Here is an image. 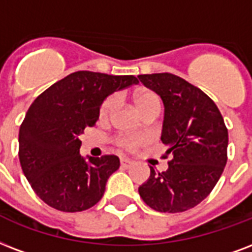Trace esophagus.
I'll return each mask as SVG.
<instances>
[{"label":"esophagus","mask_w":252,"mask_h":252,"mask_svg":"<svg viewBox=\"0 0 252 252\" xmlns=\"http://www.w3.org/2000/svg\"><path fill=\"white\" fill-rule=\"evenodd\" d=\"M120 162H122V166H124V168H130L132 164H133V162H132L130 160H128V158H122Z\"/></svg>","instance_id":"obj_1"}]
</instances>
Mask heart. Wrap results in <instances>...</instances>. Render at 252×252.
Listing matches in <instances>:
<instances>
[{"instance_id":"obj_1","label":"heart","mask_w":252,"mask_h":252,"mask_svg":"<svg viewBox=\"0 0 252 252\" xmlns=\"http://www.w3.org/2000/svg\"><path fill=\"white\" fill-rule=\"evenodd\" d=\"M118 95L108 96L103 101V104L100 107V118L108 119L112 115L113 111L116 109V107H118ZM134 103H136L137 108L140 109V112L143 113V115H147L151 111H160L161 109V101L158 95H157L156 92L148 91V90L137 92L134 95ZM144 143H145L144 137H141V136H133V134H123V136H119L118 139H116V144H118L119 147L126 148V149H129V151H133L136 148H139Z\"/></svg>"}]
</instances>
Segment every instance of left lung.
<instances>
[{
	"label": "left lung",
	"mask_w": 252,
	"mask_h": 252,
	"mask_svg": "<svg viewBox=\"0 0 252 252\" xmlns=\"http://www.w3.org/2000/svg\"><path fill=\"white\" fill-rule=\"evenodd\" d=\"M161 96L165 107L161 141L172 155L169 168L156 172L139 188L153 210L182 213L202 202L220 180L227 162L228 133L210 97L177 75L161 72L137 76Z\"/></svg>",
	"instance_id": "1"
}]
</instances>
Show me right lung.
I'll use <instances>...</instances> for the list:
<instances>
[{
  "label": "right lung",
  "mask_w": 252,
  "mask_h": 252,
  "mask_svg": "<svg viewBox=\"0 0 252 252\" xmlns=\"http://www.w3.org/2000/svg\"><path fill=\"white\" fill-rule=\"evenodd\" d=\"M139 80L133 75L76 71L32 101L19 128V162L35 194L57 210H87L104 194L109 176L120 166L115 155L79 153V136L99 119L108 95Z\"/></svg>",
  "instance_id": "right-lung-1"
}]
</instances>
